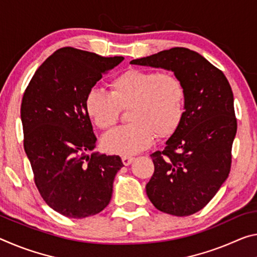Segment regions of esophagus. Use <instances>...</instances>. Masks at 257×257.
Listing matches in <instances>:
<instances>
[{
    "instance_id": "esophagus-1",
    "label": "esophagus",
    "mask_w": 257,
    "mask_h": 257,
    "mask_svg": "<svg viewBox=\"0 0 257 257\" xmlns=\"http://www.w3.org/2000/svg\"><path fill=\"white\" fill-rule=\"evenodd\" d=\"M134 157H129V156H124V157H122V162H123V165L124 166H129L130 164H132V162L134 161Z\"/></svg>"
}]
</instances>
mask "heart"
<instances>
[{"label": "heart", "mask_w": 257, "mask_h": 257, "mask_svg": "<svg viewBox=\"0 0 257 257\" xmlns=\"http://www.w3.org/2000/svg\"><path fill=\"white\" fill-rule=\"evenodd\" d=\"M111 91L93 88L87 93L85 112L99 129L116 123L120 108H129L132 123L103 138L108 152L130 156L149 148L154 134L166 137L180 125L184 115L186 92L182 81L167 72L132 68L109 82Z\"/></svg>", "instance_id": "obj_1"}]
</instances>
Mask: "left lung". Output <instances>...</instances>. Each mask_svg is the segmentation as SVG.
<instances>
[{
	"label": "left lung",
	"instance_id": "8db88e82",
	"mask_svg": "<svg viewBox=\"0 0 257 257\" xmlns=\"http://www.w3.org/2000/svg\"><path fill=\"white\" fill-rule=\"evenodd\" d=\"M130 64L172 71L184 84V115L165 149L151 154L154 173L146 194L164 213L192 215L213 199L230 173L237 119L229 81L186 48H172Z\"/></svg>",
	"mask_w": 257,
	"mask_h": 257
}]
</instances>
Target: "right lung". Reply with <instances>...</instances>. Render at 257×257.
Here are the masks:
<instances>
[{
	"label": "right lung",
	"mask_w": 257,
	"mask_h": 257,
	"mask_svg": "<svg viewBox=\"0 0 257 257\" xmlns=\"http://www.w3.org/2000/svg\"><path fill=\"white\" fill-rule=\"evenodd\" d=\"M123 57H101L71 47L55 51L36 70L23 96L24 149L49 207L70 218L100 213L123 167L119 156L96 148L84 101L93 85Z\"/></svg>",
	"instance_id": "1"
}]
</instances>
